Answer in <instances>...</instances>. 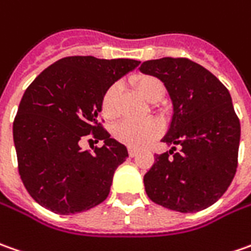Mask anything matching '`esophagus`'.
Here are the masks:
<instances>
[{
	"label": "esophagus",
	"instance_id": "esophagus-1",
	"mask_svg": "<svg viewBox=\"0 0 251 251\" xmlns=\"http://www.w3.org/2000/svg\"><path fill=\"white\" fill-rule=\"evenodd\" d=\"M128 154L129 157H134V156H137L138 154V151H135V149H128Z\"/></svg>",
	"mask_w": 251,
	"mask_h": 251
}]
</instances>
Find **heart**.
Masks as SVG:
<instances>
[{
	"mask_svg": "<svg viewBox=\"0 0 251 251\" xmlns=\"http://www.w3.org/2000/svg\"><path fill=\"white\" fill-rule=\"evenodd\" d=\"M131 84L135 90L149 102H156L164 94V84L154 75H138L131 78ZM119 97H120V85L112 84L103 92L100 99V113L106 120H113L119 113ZM113 137L119 142L129 148H144L149 145L153 139L163 132V126L160 122L149 119L144 122H124L116 124L113 127Z\"/></svg>",
	"mask_w": 251,
	"mask_h": 251,
	"instance_id": "1",
	"label": "heart"
}]
</instances>
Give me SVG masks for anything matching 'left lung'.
I'll return each instance as SVG.
<instances>
[{
  "instance_id": "1",
  "label": "left lung",
  "mask_w": 251,
  "mask_h": 251,
  "mask_svg": "<svg viewBox=\"0 0 251 251\" xmlns=\"http://www.w3.org/2000/svg\"><path fill=\"white\" fill-rule=\"evenodd\" d=\"M139 70L160 78L173 100V120L144 176L149 199L163 207L195 213L223 196L238 167L240 122L229 91L207 69L186 58L144 62ZM181 151L174 153L175 145ZM173 154V156H170Z\"/></svg>"
}]
</instances>
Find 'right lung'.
Here are the masks:
<instances>
[{"label":"right lung","instance_id":"add662e5","mask_svg":"<svg viewBox=\"0 0 251 251\" xmlns=\"http://www.w3.org/2000/svg\"><path fill=\"white\" fill-rule=\"evenodd\" d=\"M141 62L134 59L67 56L48 66L25 91L13 122L22 182L43 207L75 214L107 198L127 148L99 123L102 95ZM103 140L94 152L79 139Z\"/></svg>","mask_w":251,"mask_h":251}]
</instances>
